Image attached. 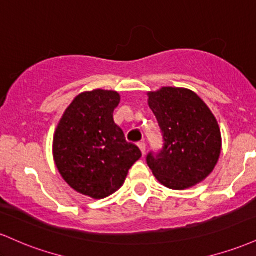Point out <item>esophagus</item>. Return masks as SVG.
Segmentation results:
<instances>
[{
	"label": "esophagus",
	"mask_w": 256,
	"mask_h": 256,
	"mask_svg": "<svg viewBox=\"0 0 256 256\" xmlns=\"http://www.w3.org/2000/svg\"><path fill=\"white\" fill-rule=\"evenodd\" d=\"M138 146H140V152H142V154L144 155L146 154V142H140V143H138Z\"/></svg>",
	"instance_id": "1"
}]
</instances>
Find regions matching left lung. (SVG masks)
<instances>
[{"label":"left lung","instance_id":"left-lung-1","mask_svg":"<svg viewBox=\"0 0 256 256\" xmlns=\"http://www.w3.org/2000/svg\"><path fill=\"white\" fill-rule=\"evenodd\" d=\"M148 98L164 138L162 150L146 156L152 174L173 190L201 183L212 173L222 152L216 116L194 91L184 88H161L148 92Z\"/></svg>","mask_w":256,"mask_h":256}]
</instances>
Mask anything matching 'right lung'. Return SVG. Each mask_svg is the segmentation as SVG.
I'll return each instance as SVG.
<instances>
[{"label": "right lung", "instance_id": "obj_1", "mask_svg": "<svg viewBox=\"0 0 256 256\" xmlns=\"http://www.w3.org/2000/svg\"><path fill=\"white\" fill-rule=\"evenodd\" d=\"M119 104L116 91L79 94L64 110L54 134L52 155L60 174L72 189L95 200L119 190L128 170L142 156L114 122Z\"/></svg>", "mask_w": 256, "mask_h": 256}]
</instances>
